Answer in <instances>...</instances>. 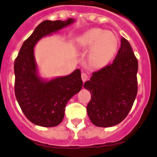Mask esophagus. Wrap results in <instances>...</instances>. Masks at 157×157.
Returning a JSON list of instances; mask_svg holds the SVG:
<instances>
[{"label": "esophagus", "instance_id": "34e87169", "mask_svg": "<svg viewBox=\"0 0 157 157\" xmlns=\"http://www.w3.org/2000/svg\"><path fill=\"white\" fill-rule=\"evenodd\" d=\"M87 79H88V75H87L86 73L85 72H82V80L83 81V82H86Z\"/></svg>", "mask_w": 157, "mask_h": 157}]
</instances>
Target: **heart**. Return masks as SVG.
I'll list each match as a JSON object with an SVG mask.
<instances>
[{
  "label": "heart",
  "mask_w": 157,
  "mask_h": 157,
  "mask_svg": "<svg viewBox=\"0 0 157 157\" xmlns=\"http://www.w3.org/2000/svg\"><path fill=\"white\" fill-rule=\"evenodd\" d=\"M77 44L83 50L90 49L88 59L95 67L108 64L115 55L118 39L115 34L100 28L88 29L77 39Z\"/></svg>",
  "instance_id": "b5f03b06"
}]
</instances>
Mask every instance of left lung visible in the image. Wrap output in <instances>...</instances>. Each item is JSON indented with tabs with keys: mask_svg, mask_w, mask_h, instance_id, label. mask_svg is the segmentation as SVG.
<instances>
[{
	"mask_svg": "<svg viewBox=\"0 0 157 157\" xmlns=\"http://www.w3.org/2000/svg\"><path fill=\"white\" fill-rule=\"evenodd\" d=\"M121 43L113 63L93 72L84 84L91 95L87 113L95 126L108 128L121 123L137 94V59L129 42L122 37Z\"/></svg>",
	"mask_w": 157,
	"mask_h": 157,
	"instance_id": "left-lung-1",
	"label": "left lung"
}]
</instances>
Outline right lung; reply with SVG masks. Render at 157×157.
<instances>
[{"instance_id": "right-lung-1", "label": "right lung", "mask_w": 157, "mask_h": 157, "mask_svg": "<svg viewBox=\"0 0 157 157\" xmlns=\"http://www.w3.org/2000/svg\"><path fill=\"white\" fill-rule=\"evenodd\" d=\"M66 21H44L23 43L14 61L16 98L26 118L34 124L55 127L63 120L68 101L82 89L80 69L64 77L44 82L36 74L33 48L40 39L69 25Z\"/></svg>"}]
</instances>
